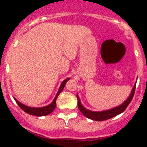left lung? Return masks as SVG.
Here are the masks:
<instances>
[{"mask_svg": "<svg viewBox=\"0 0 147 147\" xmlns=\"http://www.w3.org/2000/svg\"><path fill=\"white\" fill-rule=\"evenodd\" d=\"M136 84L135 85L134 88L132 89V92H131L130 96H129V98L126 100L124 103L121 105L120 106L117 107H115V108L110 109L109 110H105V111H102V112H93V111H90V110H87L86 108L83 107L82 105L81 102H80V100L78 95H76V97H77L78 100V108L79 110L81 111L83 115L86 116L87 118L90 119H92V120L97 121H102L107 120V119H111V118L114 117L115 115H119V114L121 113L122 112H124V110H126V108L127 107V106L129 105V104L130 103L131 101H132V98L134 96L135 90H136Z\"/></svg>", "mask_w": 147, "mask_h": 147, "instance_id": "1", "label": "left lung"}]
</instances>
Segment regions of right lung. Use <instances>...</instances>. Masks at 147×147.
I'll return each instance as SVG.
<instances>
[{
  "instance_id": "right-lung-1",
  "label": "right lung",
  "mask_w": 147,
  "mask_h": 147,
  "mask_svg": "<svg viewBox=\"0 0 147 147\" xmlns=\"http://www.w3.org/2000/svg\"><path fill=\"white\" fill-rule=\"evenodd\" d=\"M69 80H70V78H67V79H66L65 80H64V81L62 82V84H61L60 85V88H59V91H58V93H57V95H56L55 98H54L52 103L51 104V105H48V106H46V107H40V108H35V107H28V106H26V105L21 104L20 102H18V100L15 98V102H17L18 106H19V107H20V108L24 111V112L30 114V115H36V116H43V115H49V114H50L51 113H52L53 110L55 109L56 105H57V104H56L57 98L59 93L62 91V90H63V88H64L66 82H67Z\"/></svg>"
}]
</instances>
